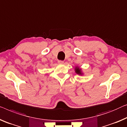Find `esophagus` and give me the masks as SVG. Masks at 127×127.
I'll return each mask as SVG.
<instances>
[{
    "label": "esophagus",
    "instance_id": "1",
    "mask_svg": "<svg viewBox=\"0 0 127 127\" xmlns=\"http://www.w3.org/2000/svg\"><path fill=\"white\" fill-rule=\"evenodd\" d=\"M58 62L60 64H63L64 63V61H58Z\"/></svg>",
    "mask_w": 127,
    "mask_h": 127
}]
</instances>
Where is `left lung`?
<instances>
[{
  "mask_svg": "<svg viewBox=\"0 0 127 127\" xmlns=\"http://www.w3.org/2000/svg\"><path fill=\"white\" fill-rule=\"evenodd\" d=\"M74 70H75V72H76V73H77V74L80 75V76L83 75V73H82V69H81V68H80V67L76 66L75 67Z\"/></svg>",
  "mask_w": 127,
  "mask_h": 127,
  "instance_id": "left-lung-1",
  "label": "left lung"
}]
</instances>
